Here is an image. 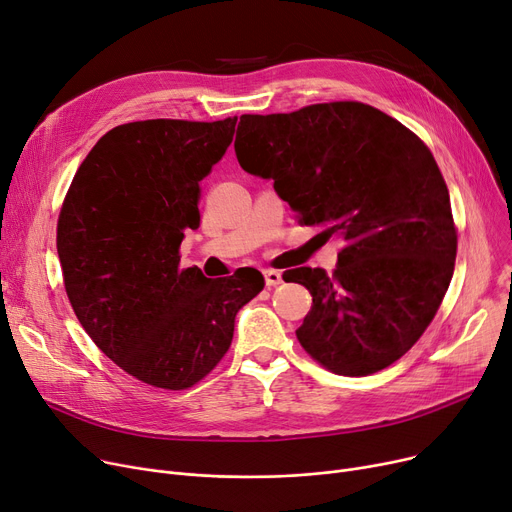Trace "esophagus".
Masks as SVG:
<instances>
[{"mask_svg":"<svg viewBox=\"0 0 512 512\" xmlns=\"http://www.w3.org/2000/svg\"><path fill=\"white\" fill-rule=\"evenodd\" d=\"M263 276H265V284L270 288L282 284V274L278 270H263Z\"/></svg>","mask_w":512,"mask_h":512,"instance_id":"esophagus-1","label":"esophagus"}]
</instances>
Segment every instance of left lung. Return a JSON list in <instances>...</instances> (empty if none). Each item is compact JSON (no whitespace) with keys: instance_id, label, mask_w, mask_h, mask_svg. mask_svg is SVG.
<instances>
[{"instance_id":"8db88e82","label":"left lung","mask_w":512,"mask_h":512,"mask_svg":"<svg viewBox=\"0 0 512 512\" xmlns=\"http://www.w3.org/2000/svg\"><path fill=\"white\" fill-rule=\"evenodd\" d=\"M240 168L274 180L305 226L342 236L338 265L297 267L313 307L297 338L326 369L359 378L405 355L432 324L456 259L448 188L405 124L359 101L242 114Z\"/></svg>"}]
</instances>
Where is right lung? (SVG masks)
Listing matches in <instances>:
<instances>
[{
  "label": "right lung",
  "mask_w": 512,
  "mask_h": 512,
  "mask_svg": "<svg viewBox=\"0 0 512 512\" xmlns=\"http://www.w3.org/2000/svg\"><path fill=\"white\" fill-rule=\"evenodd\" d=\"M236 118L141 120L105 132L76 170L58 218V257L80 326L132 378L186 390L228 353L234 317L263 290L253 267L209 280L180 267L199 228L201 180Z\"/></svg>",
  "instance_id": "obj_1"
}]
</instances>
